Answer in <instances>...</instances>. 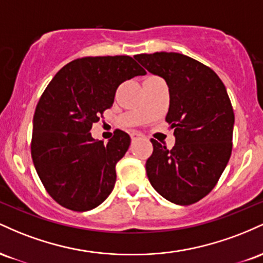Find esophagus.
Instances as JSON below:
<instances>
[{"label":"esophagus","instance_id":"esophagus-1","mask_svg":"<svg viewBox=\"0 0 263 263\" xmlns=\"http://www.w3.org/2000/svg\"><path fill=\"white\" fill-rule=\"evenodd\" d=\"M131 138H132V141L142 140V138H144V135L140 134V132H132V134H131Z\"/></svg>","mask_w":263,"mask_h":263}]
</instances>
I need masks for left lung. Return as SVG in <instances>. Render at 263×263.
<instances>
[{
	"label": "left lung",
	"mask_w": 263,
	"mask_h": 263,
	"mask_svg": "<svg viewBox=\"0 0 263 263\" xmlns=\"http://www.w3.org/2000/svg\"><path fill=\"white\" fill-rule=\"evenodd\" d=\"M135 59L170 87L165 121L176 136L172 149L151 140L149 183L172 203H197L216 185L231 156L235 115L226 87L209 66L184 54L157 52Z\"/></svg>",
	"instance_id": "8db88e82"
}]
</instances>
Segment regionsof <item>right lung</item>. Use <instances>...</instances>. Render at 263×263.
I'll return each mask as SVG.
<instances>
[{
  "label": "right lung",
  "mask_w": 263,
  "mask_h": 263,
  "mask_svg": "<svg viewBox=\"0 0 263 263\" xmlns=\"http://www.w3.org/2000/svg\"><path fill=\"white\" fill-rule=\"evenodd\" d=\"M144 74L128 55L85 57L63 66L45 87L33 116L31 152L45 190L62 206L87 211L111 194L131 138L116 129L104 144L90 129L112 106L120 84Z\"/></svg>",
  "instance_id": "right-lung-1"
}]
</instances>
